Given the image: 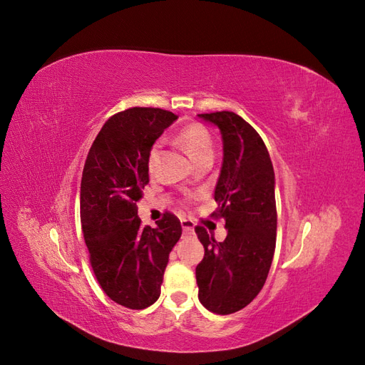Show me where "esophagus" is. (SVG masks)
Returning <instances> with one entry per match:
<instances>
[{
	"instance_id": "34e87169",
	"label": "esophagus",
	"mask_w": 365,
	"mask_h": 365,
	"mask_svg": "<svg viewBox=\"0 0 365 365\" xmlns=\"http://www.w3.org/2000/svg\"><path fill=\"white\" fill-rule=\"evenodd\" d=\"M181 225H182V231L185 235H192L195 230V224L189 219H181Z\"/></svg>"
}]
</instances>
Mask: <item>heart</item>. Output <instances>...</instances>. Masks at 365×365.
I'll list each match as a JSON object with an SVG mask.
<instances>
[{
  "label": "heart",
  "instance_id": "obj_1",
  "mask_svg": "<svg viewBox=\"0 0 365 365\" xmlns=\"http://www.w3.org/2000/svg\"><path fill=\"white\" fill-rule=\"evenodd\" d=\"M176 143L184 149L193 163H200L205 158H213V140L208 130L200 123H190L184 126L178 134H176ZM160 153V146L153 145L149 150L148 168L152 170Z\"/></svg>",
  "mask_w": 365,
  "mask_h": 365
}]
</instances>
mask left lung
<instances>
[{
  "label": "left lung",
  "instance_id": "obj_1",
  "mask_svg": "<svg viewBox=\"0 0 365 365\" xmlns=\"http://www.w3.org/2000/svg\"><path fill=\"white\" fill-rule=\"evenodd\" d=\"M200 117L222 134L224 161L215 189L219 207L212 216L225 220L228 235L216 242L204 227H195L205 251L196 267L197 298L210 312L228 315L250 304L268 277L277 235L274 169L262 137L240 115Z\"/></svg>",
  "mask_w": 365,
  "mask_h": 365
}]
</instances>
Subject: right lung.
I'll list each match as a JSON object with an SVG mask.
<instances>
[{
    "label": "right lung",
    "instance_id": "obj_1",
    "mask_svg": "<svg viewBox=\"0 0 365 365\" xmlns=\"http://www.w3.org/2000/svg\"><path fill=\"white\" fill-rule=\"evenodd\" d=\"M178 118L160 108H129L109 117L93 141L81 182V222L90 263L117 304L145 309L158 300L180 219L165 212L157 228L143 227L137 202L149 182L155 140Z\"/></svg>",
    "mask_w": 365,
    "mask_h": 365
}]
</instances>
